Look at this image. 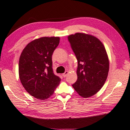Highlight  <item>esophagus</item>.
<instances>
[{
  "mask_svg": "<svg viewBox=\"0 0 130 130\" xmlns=\"http://www.w3.org/2000/svg\"><path fill=\"white\" fill-rule=\"evenodd\" d=\"M68 74H69V71H66L64 73H63V74H62V75H63V77H66V76L68 75Z\"/></svg>",
  "mask_w": 130,
  "mask_h": 130,
  "instance_id": "1",
  "label": "esophagus"
}]
</instances>
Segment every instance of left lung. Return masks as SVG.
I'll return each instance as SVG.
<instances>
[{
	"instance_id": "8db88e82",
	"label": "left lung",
	"mask_w": 130,
	"mask_h": 130,
	"mask_svg": "<svg viewBox=\"0 0 130 130\" xmlns=\"http://www.w3.org/2000/svg\"><path fill=\"white\" fill-rule=\"evenodd\" d=\"M78 61L77 80L73 87L78 94L88 98L101 89L107 80L109 63L103 44L97 37L82 33L68 36Z\"/></svg>"
}]
</instances>
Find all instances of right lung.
<instances>
[{"mask_svg":"<svg viewBox=\"0 0 130 130\" xmlns=\"http://www.w3.org/2000/svg\"><path fill=\"white\" fill-rule=\"evenodd\" d=\"M59 41V37L39 38L29 42L21 53L18 69L21 82L36 99H48L60 82L53 72L52 60Z\"/></svg>","mask_w":130,"mask_h":130,"instance_id":"right-lung-1","label":"right lung"}]
</instances>
